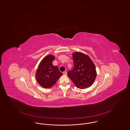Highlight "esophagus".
<instances>
[{"label": "esophagus", "mask_w": 130, "mask_h": 130, "mask_svg": "<svg viewBox=\"0 0 130 130\" xmlns=\"http://www.w3.org/2000/svg\"><path fill=\"white\" fill-rule=\"evenodd\" d=\"M63 74L64 75H67V72H63Z\"/></svg>", "instance_id": "esophagus-1"}]
</instances>
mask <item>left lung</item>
<instances>
[{
  "label": "left lung",
  "instance_id": "1",
  "mask_svg": "<svg viewBox=\"0 0 130 130\" xmlns=\"http://www.w3.org/2000/svg\"><path fill=\"white\" fill-rule=\"evenodd\" d=\"M74 67L69 71L68 76L79 89L88 88L93 84L96 78V71L94 63L89 57L80 52L72 54Z\"/></svg>",
  "mask_w": 130,
  "mask_h": 130
}]
</instances>
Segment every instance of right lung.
Listing matches in <instances>:
<instances>
[{
	"label": "right lung",
	"instance_id": "right-lung-1",
	"mask_svg": "<svg viewBox=\"0 0 130 130\" xmlns=\"http://www.w3.org/2000/svg\"><path fill=\"white\" fill-rule=\"evenodd\" d=\"M54 59V55L46 56L41 61L36 70V80L39 85L43 88H51L63 75L59 72L58 67L53 65L52 62Z\"/></svg>",
	"mask_w": 130,
	"mask_h": 130
}]
</instances>
